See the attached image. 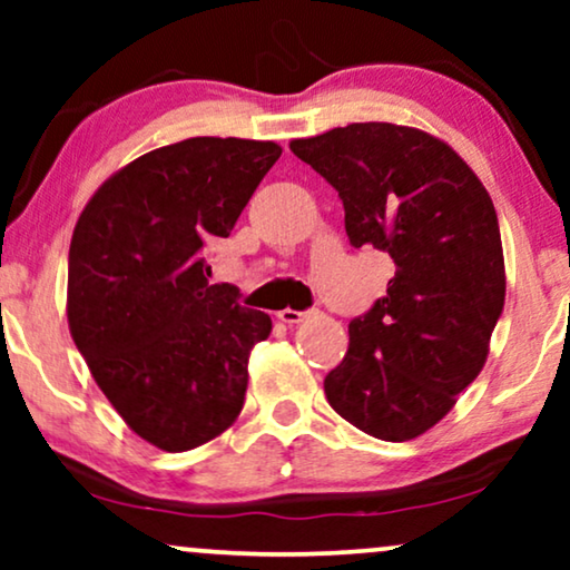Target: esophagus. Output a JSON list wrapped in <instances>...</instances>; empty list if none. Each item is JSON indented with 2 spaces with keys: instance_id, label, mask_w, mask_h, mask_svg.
<instances>
[{
  "instance_id": "obj_1",
  "label": "esophagus",
  "mask_w": 570,
  "mask_h": 570,
  "mask_svg": "<svg viewBox=\"0 0 570 570\" xmlns=\"http://www.w3.org/2000/svg\"><path fill=\"white\" fill-rule=\"evenodd\" d=\"M311 316V311H293V308H283V311H277V318L283 324H301V322H306V318Z\"/></svg>"
}]
</instances>
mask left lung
<instances>
[{"label":"left lung","instance_id":"obj_1","mask_svg":"<svg viewBox=\"0 0 570 570\" xmlns=\"http://www.w3.org/2000/svg\"><path fill=\"white\" fill-rule=\"evenodd\" d=\"M291 150L340 191L350 244L396 267L384 298L350 322L326 400L373 439H417L488 361L505 301L493 199L443 139L415 127L347 124Z\"/></svg>","mask_w":570,"mask_h":570}]
</instances>
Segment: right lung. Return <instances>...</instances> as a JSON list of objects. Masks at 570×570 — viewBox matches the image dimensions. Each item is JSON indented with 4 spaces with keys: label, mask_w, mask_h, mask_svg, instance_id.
Segmentation results:
<instances>
[{
    "label": "right lung",
    "mask_w": 570,
    "mask_h": 570,
    "mask_svg": "<svg viewBox=\"0 0 570 570\" xmlns=\"http://www.w3.org/2000/svg\"><path fill=\"white\" fill-rule=\"evenodd\" d=\"M283 147L191 137L100 184L69 244L67 322L131 431L170 454L236 423L248 355L272 318L209 285L205 244L228 238Z\"/></svg>",
    "instance_id": "obj_1"
}]
</instances>
